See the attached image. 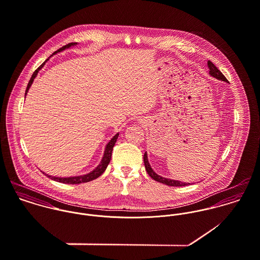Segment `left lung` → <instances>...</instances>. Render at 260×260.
<instances>
[{
	"mask_svg": "<svg viewBox=\"0 0 260 260\" xmlns=\"http://www.w3.org/2000/svg\"><path fill=\"white\" fill-rule=\"evenodd\" d=\"M207 67L209 69V75L217 80H220V81H223V82H228L226 78L222 75V73L212 63V61L210 60H207ZM144 168L146 170V172L148 173V175L154 179L155 181H158L160 183H164V184H167V185H170V186H185V185H188L190 184L189 182H182V181H179V180H174V179H171V178H167V177H162L160 175H158L157 173H154L153 170L151 169L149 162H148V158H147V153L144 152Z\"/></svg>",
	"mask_w": 260,
	"mask_h": 260,
	"instance_id": "1",
	"label": "left lung"
}]
</instances>
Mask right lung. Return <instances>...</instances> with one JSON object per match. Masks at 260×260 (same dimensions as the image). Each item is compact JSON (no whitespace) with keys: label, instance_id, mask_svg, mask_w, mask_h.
<instances>
[{"label":"right lung","instance_id":"obj_1","mask_svg":"<svg viewBox=\"0 0 260 260\" xmlns=\"http://www.w3.org/2000/svg\"><path fill=\"white\" fill-rule=\"evenodd\" d=\"M77 45V43H71V44H68V45H66V46H63L62 48H60V49H58L57 52H55L54 53V55L55 54H57V53H59V52H62V51H64L66 49H70L71 47H74V46H76ZM49 60V58H47L35 72H34V74H32V76H31V78H30V80H29V84H28V86H27V89H26V93L25 94H27L28 93V91H29V88L31 86V84H32V82H34V80H35V78L37 77V75H38V73H39V71L45 66V63L47 62ZM117 138H118V134H116V136L108 143V144L106 145V148H105V152H104V156H103V158H102V160H101V164L92 171V172H90V173H87V174H84V175H78V176H71V177H58V176H53V175H49V174H47V173H45L48 177H50L51 179H53V180H55V181H58V182H61V183H68V184H78V183H83V182H88V181H91V180H93V179H95V178H98L99 176H101L104 172L106 171V169H107V167L109 166V164H110V161H111V158H112V152H113V148H114V146H115V144L116 143V140H117Z\"/></svg>","mask_w":260,"mask_h":260}]
</instances>
